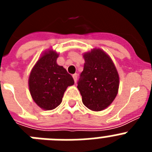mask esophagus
Masks as SVG:
<instances>
[{"instance_id": "34e87169", "label": "esophagus", "mask_w": 152, "mask_h": 152, "mask_svg": "<svg viewBox=\"0 0 152 152\" xmlns=\"http://www.w3.org/2000/svg\"><path fill=\"white\" fill-rule=\"evenodd\" d=\"M72 77H73L75 82H76V81H77V74H74V75H72Z\"/></svg>"}]
</instances>
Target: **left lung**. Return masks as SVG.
<instances>
[{
  "instance_id": "left-lung-1",
  "label": "left lung",
  "mask_w": 152,
  "mask_h": 152,
  "mask_svg": "<svg viewBox=\"0 0 152 152\" xmlns=\"http://www.w3.org/2000/svg\"><path fill=\"white\" fill-rule=\"evenodd\" d=\"M85 63L77 88L85 107L94 111L107 108L119 89V75L111 58L100 49L84 55Z\"/></svg>"
}]
</instances>
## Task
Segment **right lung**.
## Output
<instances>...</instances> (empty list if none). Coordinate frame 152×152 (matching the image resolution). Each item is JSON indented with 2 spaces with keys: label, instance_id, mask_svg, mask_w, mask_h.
Masks as SVG:
<instances>
[{
  "label": "right lung",
  "instance_id": "1",
  "mask_svg": "<svg viewBox=\"0 0 152 152\" xmlns=\"http://www.w3.org/2000/svg\"><path fill=\"white\" fill-rule=\"evenodd\" d=\"M58 56L52 50L45 52L35 64L29 77L31 96L39 107L46 110L60 105L67 88L75 84L72 75L56 63Z\"/></svg>",
  "mask_w": 152,
  "mask_h": 152
}]
</instances>
